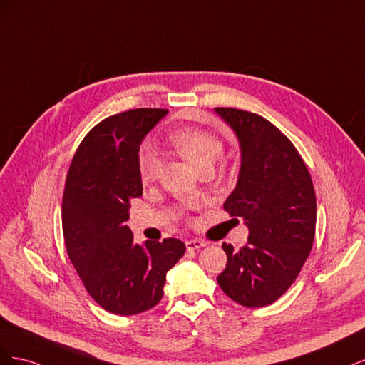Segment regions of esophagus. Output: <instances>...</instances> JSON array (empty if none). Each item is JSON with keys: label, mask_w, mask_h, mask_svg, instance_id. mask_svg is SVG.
I'll use <instances>...</instances> for the list:
<instances>
[{"label": "esophagus", "mask_w": 365, "mask_h": 365, "mask_svg": "<svg viewBox=\"0 0 365 365\" xmlns=\"http://www.w3.org/2000/svg\"><path fill=\"white\" fill-rule=\"evenodd\" d=\"M202 247H207V242H204L201 239H190V240L185 242L187 251H195V250H200Z\"/></svg>", "instance_id": "esophagus-1"}]
</instances>
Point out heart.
<instances>
[{"label": "heart", "instance_id": "1", "mask_svg": "<svg viewBox=\"0 0 365 365\" xmlns=\"http://www.w3.org/2000/svg\"><path fill=\"white\" fill-rule=\"evenodd\" d=\"M165 141L197 169L213 168L222 155L224 143L217 135L201 128H181L165 137ZM161 164L152 150H143L138 157V176L143 184L153 182L160 175Z\"/></svg>", "mask_w": 365, "mask_h": 365}]
</instances>
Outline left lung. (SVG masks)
<instances>
[{"label":"left lung","instance_id":"obj_1","mask_svg":"<svg viewBox=\"0 0 365 365\" xmlns=\"http://www.w3.org/2000/svg\"><path fill=\"white\" fill-rule=\"evenodd\" d=\"M216 113L233 128L242 149L237 185L224 208L250 228L242 248L222 244L227 267L217 283L242 306H268L289 289L312 250V178L291 140L271 121L236 108Z\"/></svg>","mask_w":365,"mask_h":365}]
</instances>
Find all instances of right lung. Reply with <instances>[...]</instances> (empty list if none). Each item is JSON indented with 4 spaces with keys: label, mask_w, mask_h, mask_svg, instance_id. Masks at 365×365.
Masks as SVG:
<instances>
[{
    "label": "right lung",
    "mask_w": 365,
    "mask_h": 365,
    "mask_svg": "<svg viewBox=\"0 0 365 365\" xmlns=\"http://www.w3.org/2000/svg\"><path fill=\"white\" fill-rule=\"evenodd\" d=\"M168 114L138 108L96 125L71 160L62 197L67 254L93 300L108 312L135 315L158 304L165 274L185 252L180 239L134 244L125 224L143 195L140 143Z\"/></svg>",
    "instance_id": "obj_1"
}]
</instances>
